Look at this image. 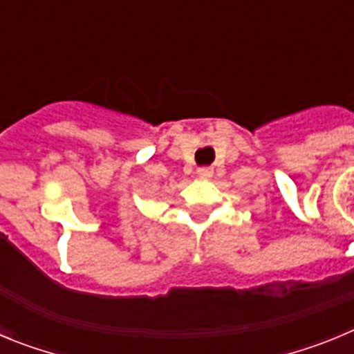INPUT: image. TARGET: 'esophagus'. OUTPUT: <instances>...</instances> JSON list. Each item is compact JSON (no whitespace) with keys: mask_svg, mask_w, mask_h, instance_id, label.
Here are the masks:
<instances>
[{"mask_svg":"<svg viewBox=\"0 0 354 354\" xmlns=\"http://www.w3.org/2000/svg\"><path fill=\"white\" fill-rule=\"evenodd\" d=\"M196 174H198L200 179H211L212 177V168L211 167H202L196 170Z\"/></svg>","mask_w":354,"mask_h":354,"instance_id":"1","label":"esophagus"}]
</instances>
